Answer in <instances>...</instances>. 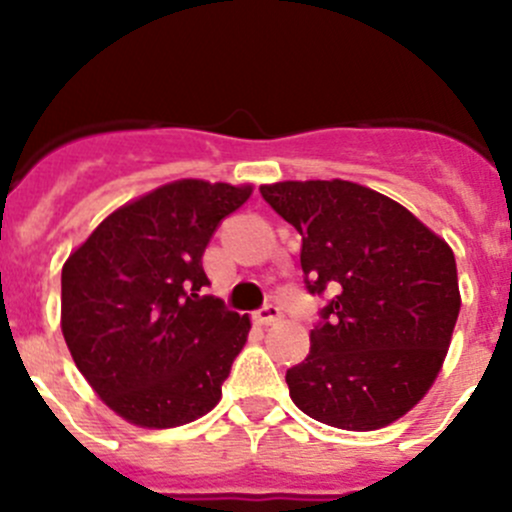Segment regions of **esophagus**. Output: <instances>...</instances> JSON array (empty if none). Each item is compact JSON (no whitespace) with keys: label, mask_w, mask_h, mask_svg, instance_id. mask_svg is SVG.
<instances>
[{"label":"esophagus","mask_w":512,"mask_h":512,"mask_svg":"<svg viewBox=\"0 0 512 512\" xmlns=\"http://www.w3.org/2000/svg\"><path fill=\"white\" fill-rule=\"evenodd\" d=\"M280 319H282V309L277 307V304H265V307L255 312V322L260 324V327H272V324H277Z\"/></svg>","instance_id":"34e87169"}]
</instances>
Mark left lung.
I'll use <instances>...</instances> for the list:
<instances>
[{"instance_id": "1", "label": "left lung", "mask_w": 512, "mask_h": 512, "mask_svg": "<svg viewBox=\"0 0 512 512\" xmlns=\"http://www.w3.org/2000/svg\"><path fill=\"white\" fill-rule=\"evenodd\" d=\"M260 193L302 235L307 289L334 299L287 369L314 421L376 431L428 394L461 312L456 257L396 200L352 180H282Z\"/></svg>"}]
</instances>
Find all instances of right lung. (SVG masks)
Returning a JSON list of instances; mask_svg holds the SVG:
<instances>
[{
	"label": "right lung",
	"mask_w": 512,
	"mask_h": 512,
	"mask_svg": "<svg viewBox=\"0 0 512 512\" xmlns=\"http://www.w3.org/2000/svg\"><path fill=\"white\" fill-rule=\"evenodd\" d=\"M252 185L183 178L113 210L61 270V332L98 399L141 428L215 409L250 317L200 294L203 252Z\"/></svg>",
	"instance_id": "1"
}]
</instances>
